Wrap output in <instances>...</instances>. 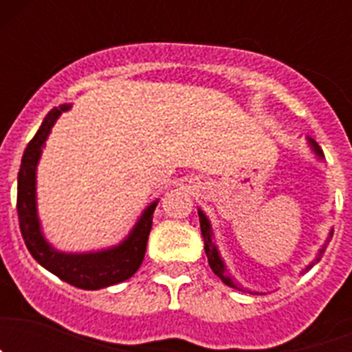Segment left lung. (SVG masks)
<instances>
[{
  "label": "left lung",
  "mask_w": 352,
  "mask_h": 352,
  "mask_svg": "<svg viewBox=\"0 0 352 352\" xmlns=\"http://www.w3.org/2000/svg\"><path fill=\"white\" fill-rule=\"evenodd\" d=\"M305 139H307V144H309V148H310V151L314 153V157H316L319 162H324V153H322L321 146L317 144V142L314 141L312 138H309V135H307ZM197 211H199V223H201V232H203V238H204V252H206L210 268L213 270L214 275L219 276L220 280H222L226 285H229V287L238 289V291H243V292H250V291H247L245 287H241V285L236 282L234 276L231 275V272H229V268H227L226 261H223L222 254H220V250H219V245H217V239H214V232H213V227H211L210 219H208L206 213H204L201 208H197ZM331 236H333V229H329L328 238H326L324 245H322V247L319 248V252H317L316 259H314L309 266H305V270L301 273H307L310 268H312L314 264H317L319 261H321L322 254H324V250H326V247H328Z\"/></svg>",
  "instance_id": "1"
}]
</instances>
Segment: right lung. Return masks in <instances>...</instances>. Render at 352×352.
<instances>
[{
  "instance_id": "obj_1",
  "label": "right lung",
  "mask_w": 352,
  "mask_h": 352,
  "mask_svg": "<svg viewBox=\"0 0 352 352\" xmlns=\"http://www.w3.org/2000/svg\"><path fill=\"white\" fill-rule=\"evenodd\" d=\"M72 104H63L49 111L35 138L24 149L17 176V213L24 243L33 259L43 268L70 285L86 291H96L129 280L142 264L148 236L153 223V211L160 199H155L139 214L138 222L120 243L89 252H63L45 238L38 217L36 201V169L58 118L70 111Z\"/></svg>"
}]
</instances>
